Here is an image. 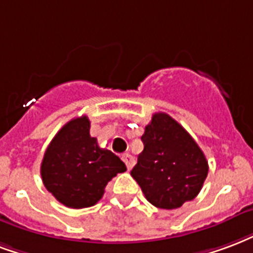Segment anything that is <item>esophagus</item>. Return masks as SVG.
<instances>
[{
    "label": "esophagus",
    "instance_id": "34e87169",
    "mask_svg": "<svg viewBox=\"0 0 253 253\" xmlns=\"http://www.w3.org/2000/svg\"><path fill=\"white\" fill-rule=\"evenodd\" d=\"M122 158H123V161H125V164H126L127 169L128 170L131 169L132 166H134V164H135V158H134L131 154H123Z\"/></svg>",
    "mask_w": 253,
    "mask_h": 253
}]
</instances>
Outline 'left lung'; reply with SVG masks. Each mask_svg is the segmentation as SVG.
Here are the masks:
<instances>
[{"label":"left lung","mask_w":253,"mask_h":253,"mask_svg":"<svg viewBox=\"0 0 253 253\" xmlns=\"http://www.w3.org/2000/svg\"><path fill=\"white\" fill-rule=\"evenodd\" d=\"M143 151L131 175L147 201L161 209H177L192 201L208 175L203 150L173 118L157 112L142 135Z\"/></svg>","instance_id":"1"}]
</instances>
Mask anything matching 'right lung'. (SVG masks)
<instances>
[{
  "instance_id": "add662e5",
  "label": "right lung",
  "mask_w": 253,
  "mask_h": 253,
  "mask_svg": "<svg viewBox=\"0 0 253 253\" xmlns=\"http://www.w3.org/2000/svg\"><path fill=\"white\" fill-rule=\"evenodd\" d=\"M89 119L75 118L50 141L41 162V178L46 190L63 205L74 209L92 207L104 188L126 165L107 149H100L89 135Z\"/></svg>"
}]
</instances>
